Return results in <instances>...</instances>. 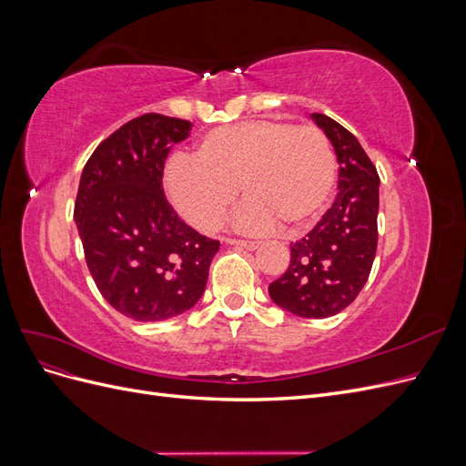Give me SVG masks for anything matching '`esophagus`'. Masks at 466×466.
<instances>
[{"instance_id":"34e87169","label":"esophagus","mask_w":466,"mask_h":466,"mask_svg":"<svg viewBox=\"0 0 466 466\" xmlns=\"http://www.w3.org/2000/svg\"><path fill=\"white\" fill-rule=\"evenodd\" d=\"M229 245H237V247H243L247 250H255L258 248V241H247V238H228Z\"/></svg>"}]
</instances>
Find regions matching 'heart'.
<instances>
[{"label": "heart", "mask_w": 466, "mask_h": 466, "mask_svg": "<svg viewBox=\"0 0 466 466\" xmlns=\"http://www.w3.org/2000/svg\"><path fill=\"white\" fill-rule=\"evenodd\" d=\"M194 159L175 157L165 168L173 206L196 229L218 231L241 190L238 228L298 231L332 198L336 155L315 126L245 120L208 132Z\"/></svg>", "instance_id": "obj_1"}]
</instances>
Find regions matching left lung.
Segmentation results:
<instances>
[{"label":"left lung","mask_w":466,"mask_h":466,"mask_svg":"<svg viewBox=\"0 0 466 466\" xmlns=\"http://www.w3.org/2000/svg\"><path fill=\"white\" fill-rule=\"evenodd\" d=\"M313 122L330 139L338 165V196L332 208L299 241L289 245L288 270L268 293L286 311L327 319L358 298L370 278L377 250L379 175L354 134L327 115Z\"/></svg>","instance_id":"8db88e82"}]
</instances>
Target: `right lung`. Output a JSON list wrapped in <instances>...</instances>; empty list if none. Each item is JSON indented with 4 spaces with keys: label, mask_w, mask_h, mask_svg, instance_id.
I'll list each match as a JSON object with an SVG mask.
<instances>
[{
    "label": "right lung",
    "mask_w": 466,
    "mask_h": 466,
    "mask_svg": "<svg viewBox=\"0 0 466 466\" xmlns=\"http://www.w3.org/2000/svg\"><path fill=\"white\" fill-rule=\"evenodd\" d=\"M188 120L137 116L98 146L81 173L76 225L87 268L118 313L142 322L188 311L208 284L219 241L194 231L163 192L171 147Z\"/></svg>",
    "instance_id": "right-lung-1"
}]
</instances>
